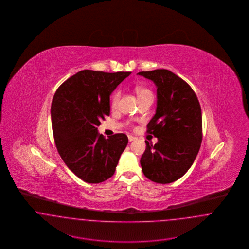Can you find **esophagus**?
Masks as SVG:
<instances>
[{"label":"esophagus","mask_w":249,"mask_h":249,"mask_svg":"<svg viewBox=\"0 0 249 249\" xmlns=\"http://www.w3.org/2000/svg\"><path fill=\"white\" fill-rule=\"evenodd\" d=\"M128 139H129V142H132V141H134L136 138H135L134 136H132V135H129V136H128Z\"/></svg>","instance_id":"esophagus-1"}]
</instances>
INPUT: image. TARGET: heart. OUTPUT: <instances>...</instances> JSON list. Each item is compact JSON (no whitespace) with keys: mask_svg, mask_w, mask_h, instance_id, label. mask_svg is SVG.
I'll return each instance as SVG.
<instances>
[{"mask_svg":"<svg viewBox=\"0 0 249 249\" xmlns=\"http://www.w3.org/2000/svg\"><path fill=\"white\" fill-rule=\"evenodd\" d=\"M136 94L138 96L139 101H142L144 99H153V92L147 89V88H138L136 89ZM121 96V91L117 90L111 98V107L113 109H116L119 107V100Z\"/></svg>","mask_w":249,"mask_h":249,"instance_id":"1","label":"heart"}]
</instances>
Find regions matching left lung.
Returning <instances> with one entry per match:
<instances>
[{"label":"left lung","instance_id":"8db88e82","mask_svg":"<svg viewBox=\"0 0 249 249\" xmlns=\"http://www.w3.org/2000/svg\"><path fill=\"white\" fill-rule=\"evenodd\" d=\"M138 74L157 86L158 104L146 133L158 142L145 141L140 160L143 175L151 181L169 184L182 178L194 162L202 140L201 109L189 84L166 69Z\"/></svg>","mask_w":249,"mask_h":249}]
</instances>
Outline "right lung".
<instances>
[{
	"mask_svg": "<svg viewBox=\"0 0 249 249\" xmlns=\"http://www.w3.org/2000/svg\"><path fill=\"white\" fill-rule=\"evenodd\" d=\"M130 71L83 70L61 84L51 104L54 141L62 160L87 183L111 178L128 144L124 133L109 138L98 133L100 120L110 115V94Z\"/></svg>",
	"mask_w": 249,
	"mask_h": 249,
	"instance_id": "right-lung-1",
	"label": "right lung"
}]
</instances>
